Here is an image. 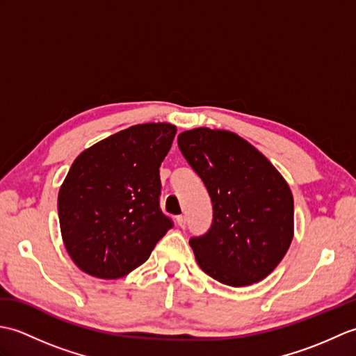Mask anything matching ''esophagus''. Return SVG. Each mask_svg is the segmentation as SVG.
<instances>
[{"label":"esophagus","mask_w":356,"mask_h":356,"mask_svg":"<svg viewBox=\"0 0 356 356\" xmlns=\"http://www.w3.org/2000/svg\"><path fill=\"white\" fill-rule=\"evenodd\" d=\"M176 222H177V225L180 226V228H185V226H186V217L185 216H177Z\"/></svg>","instance_id":"obj_1"}]
</instances>
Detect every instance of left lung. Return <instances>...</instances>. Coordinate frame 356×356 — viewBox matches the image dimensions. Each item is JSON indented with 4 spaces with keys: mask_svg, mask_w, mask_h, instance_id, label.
Masks as SVG:
<instances>
[{
    "mask_svg": "<svg viewBox=\"0 0 356 356\" xmlns=\"http://www.w3.org/2000/svg\"><path fill=\"white\" fill-rule=\"evenodd\" d=\"M177 145L213 203L209 229L190 238L199 266L234 287L268 277L293 236V199L284 179L231 131L194 128L179 134Z\"/></svg>",
    "mask_w": 356,
    "mask_h": 356,
    "instance_id": "1",
    "label": "left lung"
}]
</instances>
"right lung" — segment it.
<instances>
[{
  "label": "right lung",
  "instance_id": "right-lung-1",
  "mask_svg": "<svg viewBox=\"0 0 356 356\" xmlns=\"http://www.w3.org/2000/svg\"><path fill=\"white\" fill-rule=\"evenodd\" d=\"M176 127L142 124L81 153L58 195L67 252L97 278H120L148 260L174 222L161 209L159 168Z\"/></svg>",
  "mask_w": 356,
  "mask_h": 356
}]
</instances>
